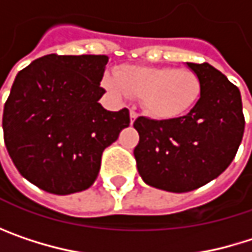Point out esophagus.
Listing matches in <instances>:
<instances>
[{
	"label": "esophagus",
	"mask_w": 252,
	"mask_h": 252,
	"mask_svg": "<svg viewBox=\"0 0 252 252\" xmlns=\"http://www.w3.org/2000/svg\"><path fill=\"white\" fill-rule=\"evenodd\" d=\"M137 117H138V115H137V112L131 109V111H129V118H131V124H132V123L135 121V118H137Z\"/></svg>",
	"instance_id": "34e87169"
}]
</instances>
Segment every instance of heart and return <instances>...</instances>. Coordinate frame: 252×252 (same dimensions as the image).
Returning a JSON list of instances; mask_svg holds the SVG:
<instances>
[{"mask_svg":"<svg viewBox=\"0 0 252 252\" xmlns=\"http://www.w3.org/2000/svg\"><path fill=\"white\" fill-rule=\"evenodd\" d=\"M105 83L118 96L141 97L143 109L156 120L187 115L201 96V81L194 71L171 67L126 65Z\"/></svg>","mask_w":252,"mask_h":252,"instance_id":"heart-1","label":"heart"}]
</instances>
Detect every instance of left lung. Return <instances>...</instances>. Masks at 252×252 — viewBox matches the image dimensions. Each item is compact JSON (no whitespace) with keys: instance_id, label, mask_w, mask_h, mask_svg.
<instances>
[{"instance_id":"obj_1","label":"left lung","mask_w":252,"mask_h":252,"mask_svg":"<svg viewBox=\"0 0 252 252\" xmlns=\"http://www.w3.org/2000/svg\"><path fill=\"white\" fill-rule=\"evenodd\" d=\"M187 65L201 81L197 105L176 120L134 121L138 174L146 184L171 192L192 191L220 175L233 160L245 126L239 89L207 63Z\"/></svg>"}]
</instances>
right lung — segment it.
<instances>
[{
    "instance_id": "right-lung-1",
    "label": "right lung",
    "mask_w": 252,
    "mask_h": 252,
    "mask_svg": "<svg viewBox=\"0 0 252 252\" xmlns=\"http://www.w3.org/2000/svg\"><path fill=\"white\" fill-rule=\"evenodd\" d=\"M106 55H45L23 68L4 105L7 152L27 181L67 195L89 188L103 150L129 126V111L99 99Z\"/></svg>"
}]
</instances>
